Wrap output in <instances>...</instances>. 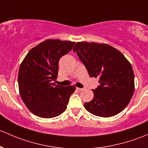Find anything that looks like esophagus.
<instances>
[{"label": "esophagus", "instance_id": "1", "mask_svg": "<svg viewBox=\"0 0 148 148\" xmlns=\"http://www.w3.org/2000/svg\"><path fill=\"white\" fill-rule=\"evenodd\" d=\"M77 90H79V91H82V90H83V88H77Z\"/></svg>", "mask_w": 148, "mask_h": 148}]
</instances>
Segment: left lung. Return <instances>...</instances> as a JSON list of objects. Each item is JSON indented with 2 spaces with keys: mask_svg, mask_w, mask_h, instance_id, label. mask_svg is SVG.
Instances as JSON below:
<instances>
[{
  "mask_svg": "<svg viewBox=\"0 0 148 148\" xmlns=\"http://www.w3.org/2000/svg\"><path fill=\"white\" fill-rule=\"evenodd\" d=\"M73 51L90 77H99L100 85L92 90L94 97L85 103L88 112L103 118L114 116L130 103L135 81L132 65L121 52L105 43L77 42Z\"/></svg>",
  "mask_w": 148,
  "mask_h": 148,
  "instance_id": "8db88e82",
  "label": "left lung"
}]
</instances>
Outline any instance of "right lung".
Wrapping results in <instances>:
<instances>
[{
  "instance_id": "add662e5",
  "label": "right lung",
  "mask_w": 148,
  "mask_h": 148,
  "mask_svg": "<svg viewBox=\"0 0 148 148\" xmlns=\"http://www.w3.org/2000/svg\"><path fill=\"white\" fill-rule=\"evenodd\" d=\"M75 42L46 40L32 48L18 71V88L25 106L35 115L51 118L66 110L75 87L55 85L59 60L72 50Z\"/></svg>"
}]
</instances>
